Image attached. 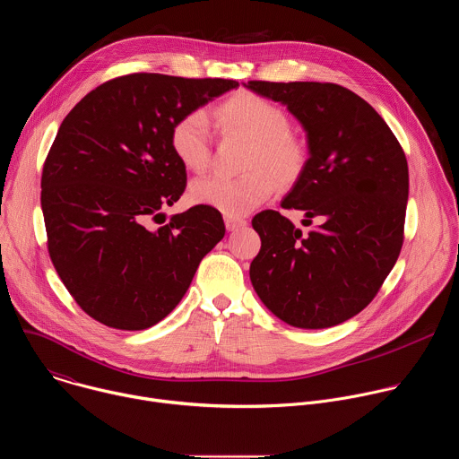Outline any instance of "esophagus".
Listing matches in <instances>:
<instances>
[{
  "label": "esophagus",
  "instance_id": "obj_1",
  "mask_svg": "<svg viewBox=\"0 0 459 459\" xmlns=\"http://www.w3.org/2000/svg\"><path fill=\"white\" fill-rule=\"evenodd\" d=\"M225 227L229 232H234L238 229L247 227V221L243 218H234V216H225Z\"/></svg>",
  "mask_w": 459,
  "mask_h": 459
}]
</instances>
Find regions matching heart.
I'll use <instances>...</instances> for the list:
<instances>
[{"mask_svg":"<svg viewBox=\"0 0 459 459\" xmlns=\"http://www.w3.org/2000/svg\"><path fill=\"white\" fill-rule=\"evenodd\" d=\"M214 117L223 133L250 140L241 176L211 174L190 183L188 198L225 216H245L267 202L276 190V179L289 183L303 167V145L289 133V117L283 108L254 92H238L214 108ZM170 147L176 158L194 172L211 163L212 133L204 110L183 114L170 130Z\"/></svg>","mask_w":459,"mask_h":459,"instance_id":"b5f03b06","label":"heart"}]
</instances>
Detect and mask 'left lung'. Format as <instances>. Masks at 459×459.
<instances>
[{"instance_id": "left-lung-1", "label": "left lung", "mask_w": 459, "mask_h": 459, "mask_svg": "<svg viewBox=\"0 0 459 459\" xmlns=\"http://www.w3.org/2000/svg\"><path fill=\"white\" fill-rule=\"evenodd\" d=\"M301 123L308 160L281 207L254 216L261 248L250 281L264 305L298 329H329L361 312L394 267L409 200L407 158L383 117L358 94L317 82H248Z\"/></svg>"}]
</instances>
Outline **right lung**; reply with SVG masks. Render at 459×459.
Wrapping results in <instances>:
<instances>
[{
	"mask_svg": "<svg viewBox=\"0 0 459 459\" xmlns=\"http://www.w3.org/2000/svg\"><path fill=\"white\" fill-rule=\"evenodd\" d=\"M234 80L128 74L89 92L59 125L43 165L48 254L76 303L119 331H143L185 296L225 236L220 211L165 218L186 185L170 130L186 112L238 89ZM158 223V221H156Z\"/></svg>",
	"mask_w": 459,
	"mask_h": 459,
	"instance_id": "1",
	"label": "right lung"
}]
</instances>
